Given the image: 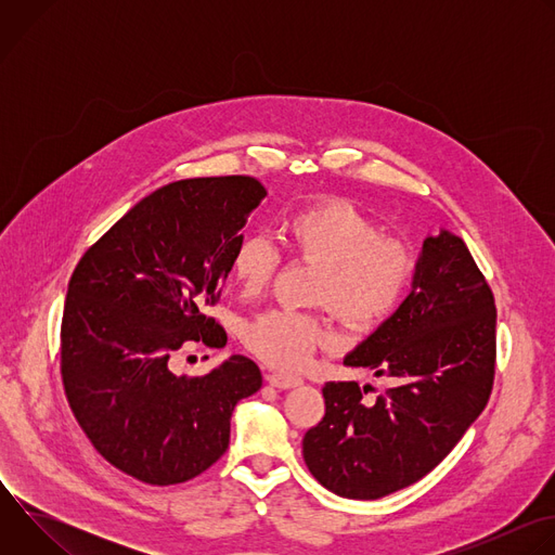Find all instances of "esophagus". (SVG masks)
Returning <instances> with one entry per match:
<instances>
[{
	"label": "esophagus",
	"instance_id": "34e87169",
	"mask_svg": "<svg viewBox=\"0 0 555 555\" xmlns=\"http://www.w3.org/2000/svg\"><path fill=\"white\" fill-rule=\"evenodd\" d=\"M266 379H268V384H270V386L281 388V390L292 388V386H298V384L302 382L300 377H296V375H285V373H268V375H266Z\"/></svg>",
	"mask_w": 555,
	"mask_h": 555
}]
</instances>
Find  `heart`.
Segmentation results:
<instances>
[{
  "instance_id": "b5f03b06",
  "label": "heart",
  "mask_w": 555,
  "mask_h": 555,
  "mask_svg": "<svg viewBox=\"0 0 555 555\" xmlns=\"http://www.w3.org/2000/svg\"><path fill=\"white\" fill-rule=\"evenodd\" d=\"M289 255L319 268L309 300L332 307L351 327H369L398 307L415 270V257L400 236L379 225L347 199H325L294 212L285 223ZM281 255L263 234H248L234 246L230 272L246 296L270 287ZM332 343L323 313L270 309L244 327V345L259 360L283 371L307 364L315 349Z\"/></svg>"
}]
</instances>
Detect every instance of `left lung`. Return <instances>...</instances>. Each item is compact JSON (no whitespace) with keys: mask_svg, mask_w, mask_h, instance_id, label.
Segmentation results:
<instances>
[{"mask_svg":"<svg viewBox=\"0 0 555 555\" xmlns=\"http://www.w3.org/2000/svg\"><path fill=\"white\" fill-rule=\"evenodd\" d=\"M345 364L400 384L366 402L369 386L327 382L325 417L305 433L302 456L330 492L375 501L426 477L490 400L496 305L461 236H428L411 294Z\"/></svg>","mask_w":555,"mask_h":555,"instance_id":"1","label":"left lung"}]
</instances>
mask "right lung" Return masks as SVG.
I'll list each match as a JSON object with an SVG mask.
<instances>
[{
  "label": "right lung",
  "mask_w": 555,
  "mask_h": 555,
  "mask_svg": "<svg viewBox=\"0 0 555 555\" xmlns=\"http://www.w3.org/2000/svg\"><path fill=\"white\" fill-rule=\"evenodd\" d=\"M250 176L193 178L157 189L76 263L61 321V377L94 448L149 486L195 479L228 448L236 402L261 371L232 356L204 377L176 375L193 343L223 347L206 315L219 302L242 228L266 199Z\"/></svg>",
  "instance_id": "1"
}]
</instances>
